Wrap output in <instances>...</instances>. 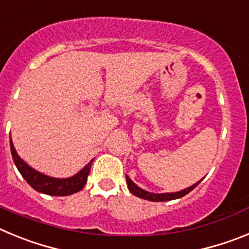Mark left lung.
<instances>
[{
	"label": "left lung",
	"instance_id": "8db88e82",
	"mask_svg": "<svg viewBox=\"0 0 249 249\" xmlns=\"http://www.w3.org/2000/svg\"><path fill=\"white\" fill-rule=\"evenodd\" d=\"M126 182L127 186H128V190L132 195L137 196L140 198L147 199V201H152V202H166V201H172V199H177L181 198L183 196H186L187 193H190L191 191L195 190L196 187L198 186V183L201 181H198L197 183H195L193 186L188 187V188H184L182 191H178V192H173V193H152L148 192V191H144L142 188L137 186L136 183H133L131 178L128 176H126Z\"/></svg>",
	"mask_w": 249,
	"mask_h": 249
}]
</instances>
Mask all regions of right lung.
<instances>
[{
  "label": "right lung",
  "mask_w": 249,
  "mask_h": 249,
  "mask_svg": "<svg viewBox=\"0 0 249 249\" xmlns=\"http://www.w3.org/2000/svg\"><path fill=\"white\" fill-rule=\"evenodd\" d=\"M10 146H11V153H12L13 162L16 164L17 169L22 175V177L25 178L26 182L30 184L34 190L37 192L45 193L48 196H70L73 193L78 192L85 187L86 182H87V177L91 171V166L93 160H89V163L86 164L80 172L77 175L72 176L68 178H53L50 176H46L43 173L38 172L32 167L28 166L25 160H22L18 155H17L16 149L13 147L12 140L10 137Z\"/></svg>",
  "instance_id": "obj_1"
}]
</instances>
